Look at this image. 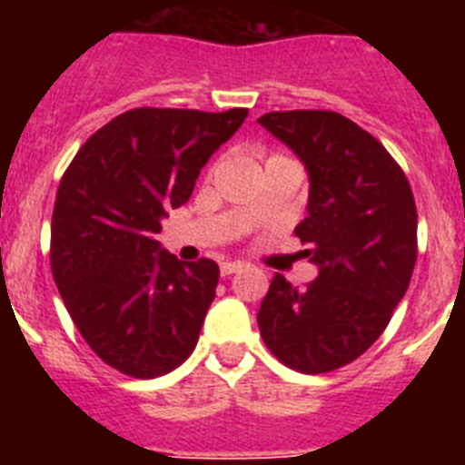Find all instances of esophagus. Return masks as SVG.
<instances>
[{
	"instance_id": "obj_1",
	"label": "esophagus",
	"mask_w": 465,
	"mask_h": 465,
	"mask_svg": "<svg viewBox=\"0 0 465 465\" xmlns=\"http://www.w3.org/2000/svg\"><path fill=\"white\" fill-rule=\"evenodd\" d=\"M242 268H244V262L225 261V262H221V274H223V277H228V274H235L237 270H242Z\"/></svg>"
}]
</instances>
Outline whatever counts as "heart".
Listing matches in <instances>:
<instances>
[{
	"instance_id": "1",
	"label": "heart",
	"mask_w": 465,
	"mask_h": 465,
	"mask_svg": "<svg viewBox=\"0 0 465 465\" xmlns=\"http://www.w3.org/2000/svg\"><path fill=\"white\" fill-rule=\"evenodd\" d=\"M270 160H272V158H270Z\"/></svg>"
}]
</instances>
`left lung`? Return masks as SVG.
<instances>
[{"instance_id":"8db88e82","label":"left lung","mask_w":465,"mask_h":465,"mask_svg":"<svg viewBox=\"0 0 465 465\" xmlns=\"http://www.w3.org/2000/svg\"><path fill=\"white\" fill-rule=\"evenodd\" d=\"M310 174L295 235L319 268L305 289L274 274L258 312L262 342L305 375L359 359L391 322L417 261V207L389 151L335 111H270L258 118Z\"/></svg>"}]
</instances>
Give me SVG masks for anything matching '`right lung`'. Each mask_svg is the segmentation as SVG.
I'll return each mask as SVG.
<instances>
[{"mask_svg":"<svg viewBox=\"0 0 465 465\" xmlns=\"http://www.w3.org/2000/svg\"><path fill=\"white\" fill-rule=\"evenodd\" d=\"M246 114L125 111L64 172L51 221L53 279L90 349L123 375H165L195 349L219 265L176 261L155 235Z\"/></svg>","mask_w":465,"mask_h":465,"instance_id":"right-lung-1","label":"right lung"}]
</instances>
